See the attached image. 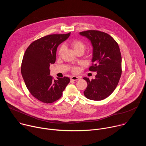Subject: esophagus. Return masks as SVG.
Instances as JSON below:
<instances>
[{
  "mask_svg": "<svg viewBox=\"0 0 146 146\" xmlns=\"http://www.w3.org/2000/svg\"><path fill=\"white\" fill-rule=\"evenodd\" d=\"M80 78L78 77H77V76H72L70 77V80H72V81H77Z\"/></svg>",
  "mask_w": 146,
  "mask_h": 146,
  "instance_id": "esophagus-1",
  "label": "esophagus"
}]
</instances>
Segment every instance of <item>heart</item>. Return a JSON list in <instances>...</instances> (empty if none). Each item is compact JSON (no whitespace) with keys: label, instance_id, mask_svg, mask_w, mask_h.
Listing matches in <instances>:
<instances>
[{"label":"heart","instance_id":"1","mask_svg":"<svg viewBox=\"0 0 146 146\" xmlns=\"http://www.w3.org/2000/svg\"><path fill=\"white\" fill-rule=\"evenodd\" d=\"M70 47L74 50V51L76 52V53H77L78 52L82 51L84 52V49H85V44L84 43L82 42V41L78 40V39H76V40H73L72 41H70L69 43ZM64 46H61L58 51V55L60 56L61 55V54L62 53V52L64 51ZM72 70L74 73H76L78 72V69L77 68H73L72 69Z\"/></svg>","mask_w":146,"mask_h":146}]
</instances>
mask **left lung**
<instances>
[{"instance_id": "obj_1", "label": "left lung", "mask_w": 146, "mask_h": 146, "mask_svg": "<svg viewBox=\"0 0 146 146\" xmlns=\"http://www.w3.org/2000/svg\"><path fill=\"white\" fill-rule=\"evenodd\" d=\"M88 38L93 47L92 66L89 70L97 72L95 79H83L87 82L84 92L85 96L92 100H101L110 95L117 87L120 79L121 55L118 43L109 34L90 30L80 32Z\"/></svg>"}]
</instances>
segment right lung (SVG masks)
I'll return each instance as SVG.
<instances>
[{"instance_id": "right-lung-1", "label": "right lung", "mask_w": 146, "mask_h": 146, "mask_svg": "<svg viewBox=\"0 0 146 146\" xmlns=\"http://www.w3.org/2000/svg\"><path fill=\"white\" fill-rule=\"evenodd\" d=\"M54 34L32 42L25 51L21 64V74L25 85L33 96L45 103L58 100L70 82L68 77L54 80L50 66L56 60L58 46L70 36Z\"/></svg>"}]
</instances>
